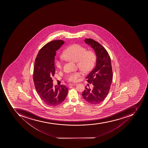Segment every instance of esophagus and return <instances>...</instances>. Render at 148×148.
<instances>
[{
	"mask_svg": "<svg viewBox=\"0 0 148 148\" xmlns=\"http://www.w3.org/2000/svg\"><path fill=\"white\" fill-rule=\"evenodd\" d=\"M76 85H77V84H69V86H75Z\"/></svg>",
	"mask_w": 148,
	"mask_h": 148,
	"instance_id": "34e87169",
	"label": "esophagus"
}]
</instances>
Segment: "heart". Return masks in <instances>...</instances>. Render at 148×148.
<instances>
[{
	"instance_id": "b5f03b06",
	"label": "heart",
	"mask_w": 148,
	"mask_h": 148,
	"mask_svg": "<svg viewBox=\"0 0 148 148\" xmlns=\"http://www.w3.org/2000/svg\"><path fill=\"white\" fill-rule=\"evenodd\" d=\"M85 47L79 44H73L69 47L63 52L62 56L65 59L77 62V65L84 73L91 71L95 63L96 56L94 52L87 50ZM56 66L58 69H61L62 62L61 58L56 61ZM82 75L79 72L72 73L68 75L66 79L70 82H75Z\"/></svg>"
}]
</instances>
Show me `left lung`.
I'll return each instance as SVG.
<instances>
[{"mask_svg":"<svg viewBox=\"0 0 148 148\" xmlns=\"http://www.w3.org/2000/svg\"><path fill=\"white\" fill-rule=\"evenodd\" d=\"M85 42L95 51L96 64L86 77L93 87L92 89L85 87L82 96L89 104L98 105L105 100L111 87L113 78L111 58L106 49L98 42L91 38L85 39Z\"/></svg>","mask_w":148,"mask_h":148,"instance_id":"8db88e82","label":"left lung"}]
</instances>
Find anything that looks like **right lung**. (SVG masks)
<instances>
[{
  "instance_id": "obj_1",
  "label": "right lung",
  "mask_w": 148,
  "mask_h": 148,
  "mask_svg": "<svg viewBox=\"0 0 148 148\" xmlns=\"http://www.w3.org/2000/svg\"><path fill=\"white\" fill-rule=\"evenodd\" d=\"M64 43L61 40L47 43L40 50L35 60L33 71L35 88L42 100L49 106H57L63 102L69 91L64 85L54 86L51 78L56 71V51Z\"/></svg>"
}]
</instances>
